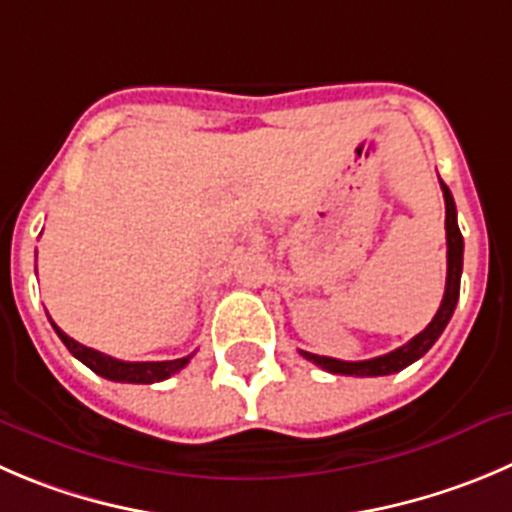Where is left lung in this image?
Returning <instances> with one entry per match:
<instances>
[{"label": "left lung", "mask_w": 512, "mask_h": 512, "mask_svg": "<svg viewBox=\"0 0 512 512\" xmlns=\"http://www.w3.org/2000/svg\"><path fill=\"white\" fill-rule=\"evenodd\" d=\"M442 186V196H445V231H447V284H445V296H442V304L437 309L435 319L422 329L417 337H412L405 347L394 349V352L382 354V357L364 359V362H342V359L332 357H319V354H311L299 349V354L309 362H314L316 367L326 369L332 374H349V377H384V374H394L399 369L410 367L412 362H417L420 357H425L430 352L432 344L440 339V334L445 332L447 321L452 319V311H455L457 299H460V276H462V233L457 228V208L452 201L450 188Z\"/></svg>", "instance_id": "left-lung-1"}]
</instances>
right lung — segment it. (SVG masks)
I'll list each match as a JSON object with an SVG mask.
<instances>
[{"label": "right lung", "instance_id": "right-lung-1", "mask_svg": "<svg viewBox=\"0 0 512 512\" xmlns=\"http://www.w3.org/2000/svg\"><path fill=\"white\" fill-rule=\"evenodd\" d=\"M52 329H55L57 337L62 339V344L70 349L72 357H77L85 367H90L92 372L110 379V382H128V384L163 382V379L173 377L175 372H180V369L186 367L193 357V354H188V357L170 359V362H123V359H115L110 357V354H102L97 352V349H90L85 347V344L75 342V339L67 337V334L62 332L55 321H52Z\"/></svg>", "mask_w": 512, "mask_h": 512}]
</instances>
